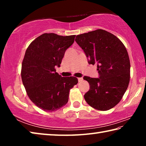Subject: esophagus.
Wrapping results in <instances>:
<instances>
[{
	"label": "esophagus",
	"mask_w": 146,
	"mask_h": 146,
	"mask_svg": "<svg viewBox=\"0 0 146 146\" xmlns=\"http://www.w3.org/2000/svg\"><path fill=\"white\" fill-rule=\"evenodd\" d=\"M78 82H82V81L83 80V78L82 77H79V78H78Z\"/></svg>",
	"instance_id": "1"
}]
</instances>
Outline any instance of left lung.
I'll use <instances>...</instances> for the list:
<instances>
[{"mask_svg": "<svg viewBox=\"0 0 146 146\" xmlns=\"http://www.w3.org/2000/svg\"><path fill=\"white\" fill-rule=\"evenodd\" d=\"M90 64H97L98 78L85 76L90 89L84 95L89 105L96 110L107 111L122 99L130 78V61L126 48L119 38L103 29L76 36Z\"/></svg>", "mask_w": 146, "mask_h": 146, "instance_id": "8db88e82", "label": "left lung"}]
</instances>
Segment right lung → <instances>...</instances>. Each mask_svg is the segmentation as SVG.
Returning a JSON list of instances; mask_svg holds the SVG:
<instances>
[{"label":"right lung","instance_id":"right-lung-1","mask_svg":"<svg viewBox=\"0 0 146 146\" xmlns=\"http://www.w3.org/2000/svg\"><path fill=\"white\" fill-rule=\"evenodd\" d=\"M75 35L44 33L27 48L22 64L21 77L27 95L38 108L54 111L68 102L70 90L78 83L75 76L62 77L56 72Z\"/></svg>","mask_w":146,"mask_h":146}]
</instances>
